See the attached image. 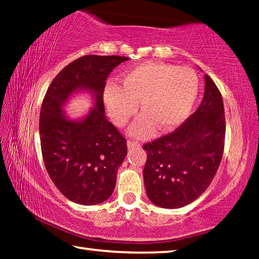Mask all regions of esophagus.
<instances>
[{
    "label": "esophagus",
    "mask_w": 259,
    "mask_h": 259,
    "mask_svg": "<svg viewBox=\"0 0 259 259\" xmlns=\"http://www.w3.org/2000/svg\"><path fill=\"white\" fill-rule=\"evenodd\" d=\"M140 144L138 142H134V140H128V148H139Z\"/></svg>",
    "instance_id": "34e87169"
}]
</instances>
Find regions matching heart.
I'll return each mask as SVG.
<instances>
[{
  "instance_id": "heart-1",
  "label": "heart",
  "mask_w": 259,
  "mask_h": 259,
  "mask_svg": "<svg viewBox=\"0 0 259 259\" xmlns=\"http://www.w3.org/2000/svg\"><path fill=\"white\" fill-rule=\"evenodd\" d=\"M199 94V77L190 67L162 63L140 64L123 74V84L108 82L104 89V104L112 121L125 125L138 112H144L131 128V135L143 138L154 126L171 130L190 115Z\"/></svg>"
}]
</instances>
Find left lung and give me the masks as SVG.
<instances>
[{
    "instance_id": "1",
    "label": "left lung",
    "mask_w": 259,
    "mask_h": 259,
    "mask_svg": "<svg viewBox=\"0 0 259 259\" xmlns=\"http://www.w3.org/2000/svg\"><path fill=\"white\" fill-rule=\"evenodd\" d=\"M204 96L199 108L174 133L146 143L144 184L157 207L177 209L207 190L221 164L225 143L222 95L204 75Z\"/></svg>"
}]
</instances>
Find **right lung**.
<instances>
[{"label": "right lung", "instance_id": "add662e5", "mask_svg": "<svg viewBox=\"0 0 259 259\" xmlns=\"http://www.w3.org/2000/svg\"><path fill=\"white\" fill-rule=\"evenodd\" d=\"M128 57L88 55L72 61L48 88L40 113L43 161L56 187L73 202L91 205L106 201L126 155V140L105 116V81ZM94 98L87 115L72 120L63 106L76 92Z\"/></svg>", "mask_w": 259, "mask_h": 259}]
</instances>
